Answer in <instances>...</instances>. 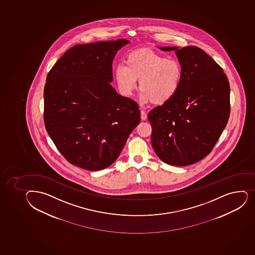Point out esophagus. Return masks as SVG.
I'll return each mask as SVG.
<instances>
[{"label": "esophagus", "instance_id": "1", "mask_svg": "<svg viewBox=\"0 0 255 255\" xmlns=\"http://www.w3.org/2000/svg\"><path fill=\"white\" fill-rule=\"evenodd\" d=\"M140 118H141L142 121H145L147 119V114L145 113V111H140Z\"/></svg>", "mask_w": 255, "mask_h": 255}]
</instances>
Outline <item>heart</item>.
Here are the masks:
<instances>
[{"label":"heart","mask_w":255,"mask_h":255,"mask_svg":"<svg viewBox=\"0 0 255 255\" xmlns=\"http://www.w3.org/2000/svg\"><path fill=\"white\" fill-rule=\"evenodd\" d=\"M126 64L115 70V79L124 95H131L139 80L143 103L161 105L178 92L182 78L181 63L150 49H137L127 56Z\"/></svg>","instance_id":"b5f03b06"}]
</instances>
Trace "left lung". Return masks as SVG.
<instances>
[{
  "instance_id": "obj_1",
  "label": "left lung",
  "mask_w": 255,
  "mask_h": 255,
  "mask_svg": "<svg viewBox=\"0 0 255 255\" xmlns=\"http://www.w3.org/2000/svg\"><path fill=\"white\" fill-rule=\"evenodd\" d=\"M157 47L175 51L182 78L175 97L148 114L153 150L169 165H192L211 152L226 127L229 80L223 68L199 47Z\"/></svg>"
}]
</instances>
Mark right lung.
<instances>
[{
  "label": "right lung",
  "instance_id": "1",
  "mask_svg": "<svg viewBox=\"0 0 255 255\" xmlns=\"http://www.w3.org/2000/svg\"><path fill=\"white\" fill-rule=\"evenodd\" d=\"M129 40L79 44L54 64L44 88L45 127L68 162L100 171L119 157L140 112L111 86L116 53Z\"/></svg>",
  "mask_w": 255,
  "mask_h": 255
}]
</instances>
